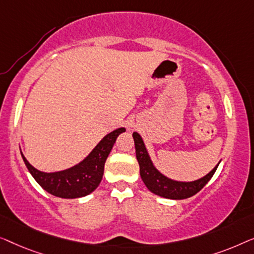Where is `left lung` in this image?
Wrapping results in <instances>:
<instances>
[{"mask_svg":"<svg viewBox=\"0 0 254 254\" xmlns=\"http://www.w3.org/2000/svg\"><path fill=\"white\" fill-rule=\"evenodd\" d=\"M134 140L135 147V156H137L139 169H140V177L146 188L148 189L152 193H154L159 197L173 199V200H182L190 198L192 195L201 190L205 185L208 183L210 178L213 177L220 162L209 171L205 176L199 178V180L191 182L176 181L173 178H169L166 175H163L158 168L154 166L151 156L148 154L147 148H146L145 142L142 140L141 135L138 132L132 133Z\"/></svg>","mask_w":254,"mask_h":254,"instance_id":"8db88e82","label":"left lung"}]
</instances>
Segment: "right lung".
Here are the masks:
<instances>
[{"mask_svg":"<svg viewBox=\"0 0 254 254\" xmlns=\"http://www.w3.org/2000/svg\"><path fill=\"white\" fill-rule=\"evenodd\" d=\"M126 132V127L116 128L107 133L86 158L67 169L45 173L27 161L20 151L24 163L40 187L55 197L76 199L88 195L99 187L103 176L106 160L117 137Z\"/></svg>","mask_w":254,"mask_h":254,"instance_id":"right-lung-1","label":"right lung"}]
</instances>
